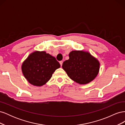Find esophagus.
<instances>
[{"label": "esophagus", "mask_w": 125, "mask_h": 125, "mask_svg": "<svg viewBox=\"0 0 125 125\" xmlns=\"http://www.w3.org/2000/svg\"><path fill=\"white\" fill-rule=\"evenodd\" d=\"M59 63H60V65H61V66H62V63H63V61H60V62H59Z\"/></svg>", "instance_id": "esophagus-1"}]
</instances>
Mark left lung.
I'll use <instances>...</instances> for the list:
<instances>
[{
    "label": "left lung",
    "instance_id": "obj_1",
    "mask_svg": "<svg viewBox=\"0 0 125 125\" xmlns=\"http://www.w3.org/2000/svg\"><path fill=\"white\" fill-rule=\"evenodd\" d=\"M69 59L64 62L62 67L72 80L80 84L93 81L99 72L100 62L89 52L73 51Z\"/></svg>",
    "mask_w": 125,
    "mask_h": 125
}]
</instances>
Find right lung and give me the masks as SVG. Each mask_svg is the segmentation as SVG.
<instances>
[{"label": "right lung", "instance_id": "1", "mask_svg": "<svg viewBox=\"0 0 125 125\" xmlns=\"http://www.w3.org/2000/svg\"><path fill=\"white\" fill-rule=\"evenodd\" d=\"M60 65L54 57L44 51H35L30 54L22 65V71L30 83L40 86L51 78Z\"/></svg>", "mask_w": 125, "mask_h": 125}]
</instances>
